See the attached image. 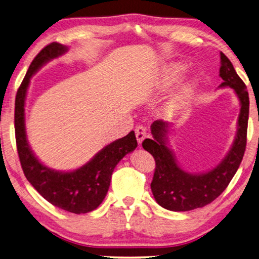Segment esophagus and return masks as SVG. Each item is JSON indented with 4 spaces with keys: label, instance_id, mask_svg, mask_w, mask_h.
<instances>
[{
    "label": "esophagus",
    "instance_id": "1",
    "mask_svg": "<svg viewBox=\"0 0 259 259\" xmlns=\"http://www.w3.org/2000/svg\"><path fill=\"white\" fill-rule=\"evenodd\" d=\"M135 136L136 140H138L139 144L143 142V140L146 138V128L142 125H139L138 127L135 128Z\"/></svg>",
    "mask_w": 259,
    "mask_h": 259
}]
</instances>
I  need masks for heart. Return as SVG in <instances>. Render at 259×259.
Masks as SVG:
<instances>
[{
    "label": "heart",
    "instance_id": "1",
    "mask_svg": "<svg viewBox=\"0 0 259 259\" xmlns=\"http://www.w3.org/2000/svg\"><path fill=\"white\" fill-rule=\"evenodd\" d=\"M185 71H186V66L182 64V63H174V64H170L162 80V85L170 87L175 84L176 82H178L182 79ZM192 92L193 83L184 87L183 90L180 91L179 94L175 97L174 100L169 104L168 110L171 111V113H177V111H182L183 109L186 108L188 101L190 99V96H192Z\"/></svg>",
    "mask_w": 259,
    "mask_h": 259
}]
</instances>
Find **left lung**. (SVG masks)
Segmentation results:
<instances>
[{
  "instance_id": "left-lung-1",
  "label": "left lung",
  "mask_w": 259,
  "mask_h": 259,
  "mask_svg": "<svg viewBox=\"0 0 259 259\" xmlns=\"http://www.w3.org/2000/svg\"><path fill=\"white\" fill-rule=\"evenodd\" d=\"M220 87L235 89L240 100L238 131L231 150L222 162L205 174L193 175L178 167L175 155L167 146L170 125L163 120H154L151 125L153 139H145L143 149L153 155L155 169L151 189L160 206L175 212H185L203 207L212 203L228 187L240 165L247 144V127L249 117V97L247 87L239 77L230 60L221 52Z\"/></svg>"
}]
</instances>
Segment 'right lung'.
<instances>
[{"mask_svg":"<svg viewBox=\"0 0 259 259\" xmlns=\"http://www.w3.org/2000/svg\"><path fill=\"white\" fill-rule=\"evenodd\" d=\"M66 46L51 42L37 54L17 91L14 107V131L18 155L23 174L33 188L46 201L64 211L82 214L98 207L108 192L111 175L116 164L138 146L134 131L105 146L80 169L71 172L55 171L47 168L35 157L27 142L24 127V100L32 74L46 62L62 55Z\"/></svg>","mask_w":259,"mask_h":259,"instance_id":"obj_1","label":"right lung"}]
</instances>
